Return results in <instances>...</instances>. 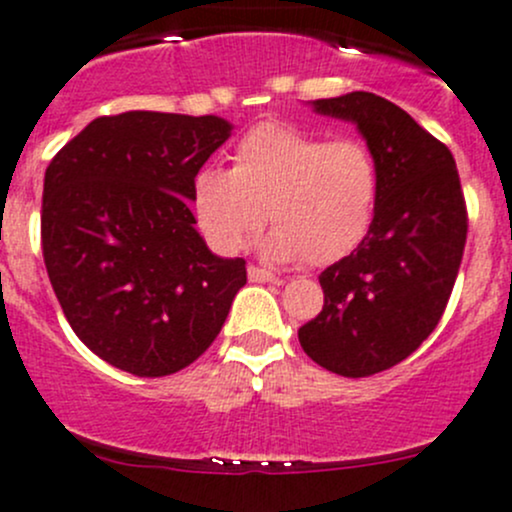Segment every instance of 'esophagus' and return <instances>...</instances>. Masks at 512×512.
<instances>
[{"label": "esophagus", "mask_w": 512, "mask_h": 512, "mask_svg": "<svg viewBox=\"0 0 512 512\" xmlns=\"http://www.w3.org/2000/svg\"><path fill=\"white\" fill-rule=\"evenodd\" d=\"M247 277H250V282H272V284H282L284 282V279L277 277V274L262 270V267H255V265L247 267Z\"/></svg>", "instance_id": "obj_1"}]
</instances>
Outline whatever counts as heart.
<instances>
[{
  "label": "heart",
  "mask_w": 512,
  "mask_h": 512,
  "mask_svg": "<svg viewBox=\"0 0 512 512\" xmlns=\"http://www.w3.org/2000/svg\"><path fill=\"white\" fill-rule=\"evenodd\" d=\"M375 154L355 137L331 139L287 122H260L238 139L233 169L206 164L191 179L198 228L218 252H238L267 220L272 260L326 267L348 257L373 225Z\"/></svg>",
  "instance_id": "heart-1"
}]
</instances>
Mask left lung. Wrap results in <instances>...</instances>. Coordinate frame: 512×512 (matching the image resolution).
<instances>
[{
  "label": "left lung",
  "instance_id": "8db88e82",
  "mask_svg": "<svg viewBox=\"0 0 512 512\" xmlns=\"http://www.w3.org/2000/svg\"><path fill=\"white\" fill-rule=\"evenodd\" d=\"M311 105L358 127L378 161L380 198L365 240L321 272L324 309L299 343L321 368L368 378L437 328L469 233L464 191L449 147L395 102L355 90Z\"/></svg>",
  "mask_w": 512,
  "mask_h": 512
}]
</instances>
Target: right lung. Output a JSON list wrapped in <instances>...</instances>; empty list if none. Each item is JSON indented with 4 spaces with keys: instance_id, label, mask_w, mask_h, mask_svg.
<instances>
[{
    "instance_id": "obj_1",
    "label": "right lung",
    "mask_w": 512,
    "mask_h": 512,
    "mask_svg": "<svg viewBox=\"0 0 512 512\" xmlns=\"http://www.w3.org/2000/svg\"><path fill=\"white\" fill-rule=\"evenodd\" d=\"M223 117L134 110L98 117L51 159L41 247L75 336L139 378L191 365L245 287V260L213 255L191 179L230 137Z\"/></svg>"
}]
</instances>
